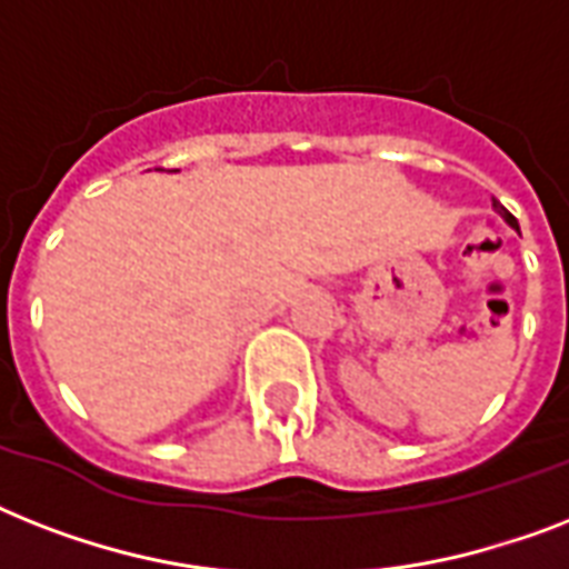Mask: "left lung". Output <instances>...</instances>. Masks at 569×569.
Listing matches in <instances>:
<instances>
[{
	"instance_id": "1",
	"label": "left lung",
	"mask_w": 569,
	"mask_h": 569,
	"mask_svg": "<svg viewBox=\"0 0 569 569\" xmlns=\"http://www.w3.org/2000/svg\"><path fill=\"white\" fill-rule=\"evenodd\" d=\"M493 206H496V212H499V214H502V218H505V221H508V223H511V227H513V230H517V232H520V223H517V218H513V214H511V212H508V209H505V206H502V203H499V200H493Z\"/></svg>"
}]
</instances>
